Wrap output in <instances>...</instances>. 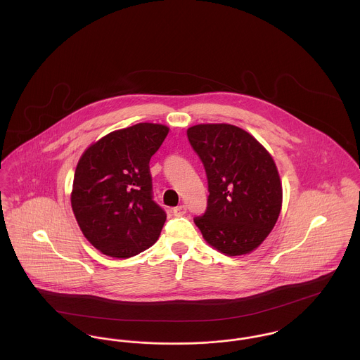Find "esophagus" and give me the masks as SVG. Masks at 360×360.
<instances>
[{"mask_svg": "<svg viewBox=\"0 0 360 360\" xmlns=\"http://www.w3.org/2000/svg\"><path fill=\"white\" fill-rule=\"evenodd\" d=\"M186 212H187V206L186 205H179L173 207V214L174 216H183Z\"/></svg>", "mask_w": 360, "mask_h": 360, "instance_id": "1", "label": "esophagus"}]
</instances>
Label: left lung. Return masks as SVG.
I'll use <instances>...</instances> for the list:
<instances>
[{
    "mask_svg": "<svg viewBox=\"0 0 360 360\" xmlns=\"http://www.w3.org/2000/svg\"><path fill=\"white\" fill-rule=\"evenodd\" d=\"M204 163L207 207L194 223L206 243L227 257L247 255L270 234L283 205V186L273 156L233 124L201 123L187 129Z\"/></svg>",
    "mask_w": 360,
    "mask_h": 360,
    "instance_id": "left-lung-1",
    "label": "left lung"
}]
</instances>
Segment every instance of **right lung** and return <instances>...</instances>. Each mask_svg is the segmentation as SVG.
Returning a JSON list of instances; mask_svg holds the SVG:
<instances>
[{
  "mask_svg": "<svg viewBox=\"0 0 360 360\" xmlns=\"http://www.w3.org/2000/svg\"><path fill=\"white\" fill-rule=\"evenodd\" d=\"M169 127L139 123L115 130L80 156L70 204L87 241L103 255H139L159 238L166 213L153 201L150 159Z\"/></svg>",
  "mask_w": 360,
  "mask_h": 360,
  "instance_id": "right-lung-1",
  "label": "right lung"
}]
</instances>
